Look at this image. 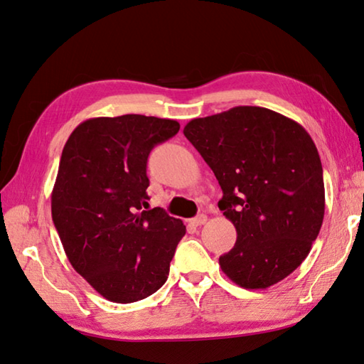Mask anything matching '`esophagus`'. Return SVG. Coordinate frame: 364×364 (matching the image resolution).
<instances>
[{
	"mask_svg": "<svg viewBox=\"0 0 364 364\" xmlns=\"http://www.w3.org/2000/svg\"><path fill=\"white\" fill-rule=\"evenodd\" d=\"M191 224H193V226H202V224H205L207 223V215H197L196 218H193V220L189 221Z\"/></svg>",
	"mask_w": 364,
	"mask_h": 364,
	"instance_id": "esophagus-1",
	"label": "esophagus"
}]
</instances>
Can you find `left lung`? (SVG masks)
Returning a JSON list of instances; mask_svg holds the SVG:
<instances>
[{"label": "left lung", "mask_w": 364, "mask_h": 364, "mask_svg": "<svg viewBox=\"0 0 364 364\" xmlns=\"http://www.w3.org/2000/svg\"><path fill=\"white\" fill-rule=\"evenodd\" d=\"M223 189L218 207L237 242L220 256L247 289L275 285L301 266L325 216V183L312 138L293 119L261 107H235L193 119L183 130Z\"/></svg>", "instance_id": "1"}]
</instances>
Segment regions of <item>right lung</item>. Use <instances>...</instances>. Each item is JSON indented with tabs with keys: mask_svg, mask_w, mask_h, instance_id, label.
Here are the masks:
<instances>
[{
	"mask_svg": "<svg viewBox=\"0 0 364 364\" xmlns=\"http://www.w3.org/2000/svg\"><path fill=\"white\" fill-rule=\"evenodd\" d=\"M180 124L154 116L87 119L62 151L52 221L68 261L105 299L129 304L167 282L186 234L181 220L148 207V156Z\"/></svg>",
	"mask_w": 364,
	"mask_h": 364,
	"instance_id": "1",
	"label": "right lung"
}]
</instances>
